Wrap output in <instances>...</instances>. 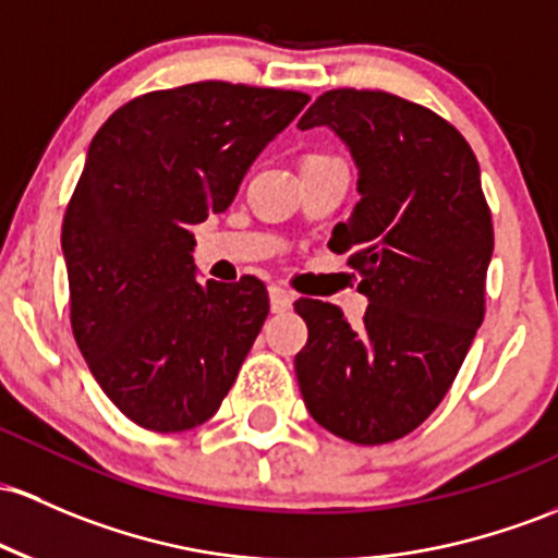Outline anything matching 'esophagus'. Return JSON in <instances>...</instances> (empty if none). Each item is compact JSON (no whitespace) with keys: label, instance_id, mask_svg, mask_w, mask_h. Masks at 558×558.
Instances as JSON below:
<instances>
[{"label":"esophagus","instance_id":"1","mask_svg":"<svg viewBox=\"0 0 558 558\" xmlns=\"http://www.w3.org/2000/svg\"><path fill=\"white\" fill-rule=\"evenodd\" d=\"M291 304H293L291 291H286L283 286H269V307H272V312L291 310Z\"/></svg>","mask_w":558,"mask_h":558}]
</instances>
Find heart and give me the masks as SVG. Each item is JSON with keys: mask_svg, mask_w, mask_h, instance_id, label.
<instances>
[{"mask_svg": "<svg viewBox=\"0 0 558 558\" xmlns=\"http://www.w3.org/2000/svg\"><path fill=\"white\" fill-rule=\"evenodd\" d=\"M323 158H333V156H328V153H307V156L302 158V163L304 161H323Z\"/></svg>", "mask_w": 558, "mask_h": 558, "instance_id": "1", "label": "heart"}]
</instances>
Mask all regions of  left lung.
<instances>
[{"label": "left lung", "instance_id": "1", "mask_svg": "<svg viewBox=\"0 0 558 558\" xmlns=\"http://www.w3.org/2000/svg\"><path fill=\"white\" fill-rule=\"evenodd\" d=\"M299 126H330L357 163L360 201L328 248L349 254L371 302L349 326L336 304L299 299V389L336 437L395 442L442 402L485 320L493 217L480 163L450 121L381 89H330Z\"/></svg>", "mask_w": 558, "mask_h": 558}]
</instances>
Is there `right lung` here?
Listing matches in <instances>:
<instances>
[{"label": "right lung", "instance_id": "obj_1", "mask_svg": "<svg viewBox=\"0 0 558 558\" xmlns=\"http://www.w3.org/2000/svg\"><path fill=\"white\" fill-rule=\"evenodd\" d=\"M310 95L198 82L140 95L92 140L63 219L73 339L116 408L185 432L222 405L269 312L254 275L195 280L193 225L225 211Z\"/></svg>", "mask_w": 558, "mask_h": 558}]
</instances>
